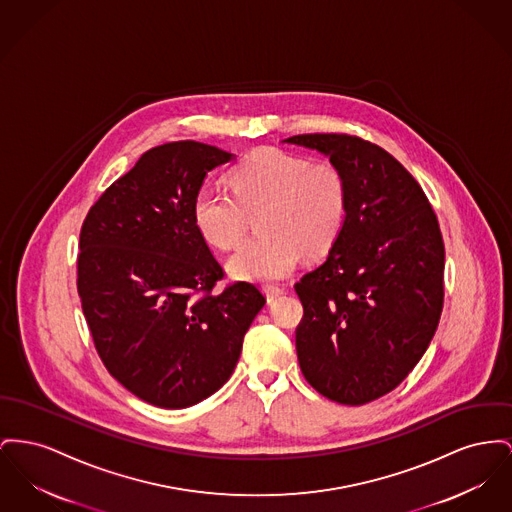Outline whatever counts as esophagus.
<instances>
[{
  "mask_svg": "<svg viewBox=\"0 0 512 512\" xmlns=\"http://www.w3.org/2000/svg\"><path fill=\"white\" fill-rule=\"evenodd\" d=\"M263 292H265L267 300L274 301L278 296L284 294V288L282 286H263Z\"/></svg>",
  "mask_w": 512,
  "mask_h": 512,
  "instance_id": "esophagus-1",
  "label": "esophagus"
}]
</instances>
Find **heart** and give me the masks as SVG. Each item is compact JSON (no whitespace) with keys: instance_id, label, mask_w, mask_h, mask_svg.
<instances>
[{"instance_id":"obj_1","label":"heart","mask_w":512,"mask_h":512,"mask_svg":"<svg viewBox=\"0 0 512 512\" xmlns=\"http://www.w3.org/2000/svg\"><path fill=\"white\" fill-rule=\"evenodd\" d=\"M232 196L197 191L191 214L201 238L218 249L238 247L257 214L261 238L249 241L228 261L234 278L274 282L296 269L301 253L325 257L346 226L348 181L329 160L261 149L228 174Z\"/></svg>"}]
</instances>
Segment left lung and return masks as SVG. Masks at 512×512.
Instances as JSON below:
<instances>
[{
	"label": "left lung",
	"instance_id": "1",
	"mask_svg": "<svg viewBox=\"0 0 512 512\" xmlns=\"http://www.w3.org/2000/svg\"><path fill=\"white\" fill-rule=\"evenodd\" d=\"M284 143L323 152L348 181L342 236L296 282V350L307 383L361 406L396 389L425 354L443 311L445 243L420 183L385 149L346 133Z\"/></svg>",
	"mask_w": 512,
	"mask_h": 512
}]
</instances>
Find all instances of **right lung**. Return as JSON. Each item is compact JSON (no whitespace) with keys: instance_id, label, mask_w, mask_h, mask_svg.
<instances>
[{"instance_id":"right-lung-1","label":"right lung","mask_w":512,"mask_h":512,"mask_svg":"<svg viewBox=\"0 0 512 512\" xmlns=\"http://www.w3.org/2000/svg\"><path fill=\"white\" fill-rule=\"evenodd\" d=\"M234 154L197 141L145 152L87 214L77 290L94 348L114 379L158 408L193 406L234 373L265 296L251 282L212 294L220 263L191 205Z\"/></svg>"}]
</instances>
